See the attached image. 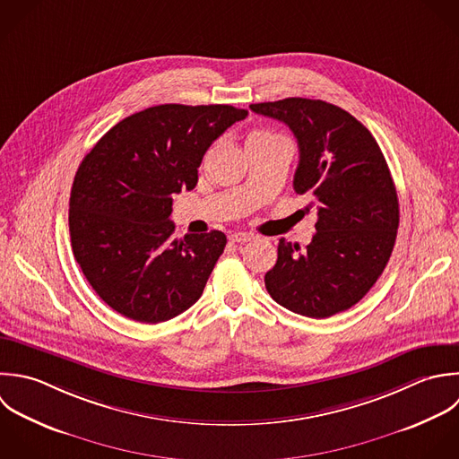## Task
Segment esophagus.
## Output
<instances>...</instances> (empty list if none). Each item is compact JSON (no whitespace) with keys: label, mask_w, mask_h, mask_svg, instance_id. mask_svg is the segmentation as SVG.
<instances>
[{"label":"esophagus","mask_w":459,"mask_h":459,"mask_svg":"<svg viewBox=\"0 0 459 459\" xmlns=\"http://www.w3.org/2000/svg\"><path fill=\"white\" fill-rule=\"evenodd\" d=\"M229 239H230L232 243H248V241L255 239V236L250 234V232H232V234L229 236Z\"/></svg>","instance_id":"34e87169"}]
</instances>
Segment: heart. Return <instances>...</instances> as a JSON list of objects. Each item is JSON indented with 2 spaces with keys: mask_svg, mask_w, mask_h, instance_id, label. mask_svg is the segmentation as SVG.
I'll use <instances>...</instances> for the list:
<instances>
[{
  "mask_svg": "<svg viewBox=\"0 0 459 459\" xmlns=\"http://www.w3.org/2000/svg\"><path fill=\"white\" fill-rule=\"evenodd\" d=\"M250 137H281V135L272 134V132H254ZM250 137H248V139H250Z\"/></svg>",
  "mask_w": 459,
  "mask_h": 459,
  "instance_id": "b5f03b06",
  "label": "heart"
}]
</instances>
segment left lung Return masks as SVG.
I'll list each match as a JSON object with an SVG mask.
<instances>
[{"instance_id":"obj_1","label":"left lung","mask_w":459,"mask_h":459,"mask_svg":"<svg viewBox=\"0 0 459 459\" xmlns=\"http://www.w3.org/2000/svg\"><path fill=\"white\" fill-rule=\"evenodd\" d=\"M250 108L291 128L300 152L293 187L318 211L306 248L279 241L266 290L302 316L347 311L376 284L395 245L399 198L386 159L370 130L333 103L286 98Z\"/></svg>"}]
</instances>
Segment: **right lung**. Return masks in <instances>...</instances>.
Masks as SVG:
<instances>
[{
	"mask_svg": "<svg viewBox=\"0 0 459 459\" xmlns=\"http://www.w3.org/2000/svg\"><path fill=\"white\" fill-rule=\"evenodd\" d=\"M248 110L166 103L114 125L83 157L71 187L74 259L119 315L159 324L189 309L223 254L220 230L173 239V195L191 191L207 148Z\"/></svg>",
	"mask_w": 459,
	"mask_h": 459,
	"instance_id": "right-lung-1",
	"label": "right lung"
}]
</instances>
